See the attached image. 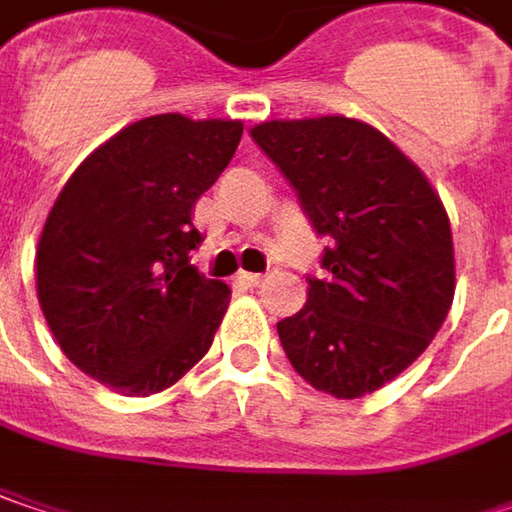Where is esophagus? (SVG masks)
Wrapping results in <instances>:
<instances>
[{
    "label": "esophagus",
    "instance_id": "34e87169",
    "mask_svg": "<svg viewBox=\"0 0 512 512\" xmlns=\"http://www.w3.org/2000/svg\"><path fill=\"white\" fill-rule=\"evenodd\" d=\"M237 281L243 286H260L266 284V275H257V272H240L237 275Z\"/></svg>",
    "mask_w": 512,
    "mask_h": 512
}]
</instances>
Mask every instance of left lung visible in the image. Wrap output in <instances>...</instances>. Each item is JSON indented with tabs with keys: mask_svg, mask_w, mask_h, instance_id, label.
I'll return each mask as SVG.
<instances>
[{
	"mask_svg": "<svg viewBox=\"0 0 512 512\" xmlns=\"http://www.w3.org/2000/svg\"><path fill=\"white\" fill-rule=\"evenodd\" d=\"M330 237L307 304L278 321L292 368L339 400L365 397L429 347L455 298L452 226L426 173L376 127L318 115L252 127Z\"/></svg>",
	"mask_w": 512,
	"mask_h": 512,
	"instance_id": "left-lung-1",
	"label": "left lung"
}]
</instances>
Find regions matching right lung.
I'll return each instance as SVG.
<instances>
[{
    "label": "right lung",
    "mask_w": 512,
    "mask_h": 512,
    "mask_svg": "<svg viewBox=\"0 0 512 512\" xmlns=\"http://www.w3.org/2000/svg\"><path fill=\"white\" fill-rule=\"evenodd\" d=\"M240 121L150 115L92 150L37 243V298L60 350L127 397L170 388L208 353L231 289L191 266L196 199L231 162Z\"/></svg>",
    "instance_id": "add662e5"
}]
</instances>
